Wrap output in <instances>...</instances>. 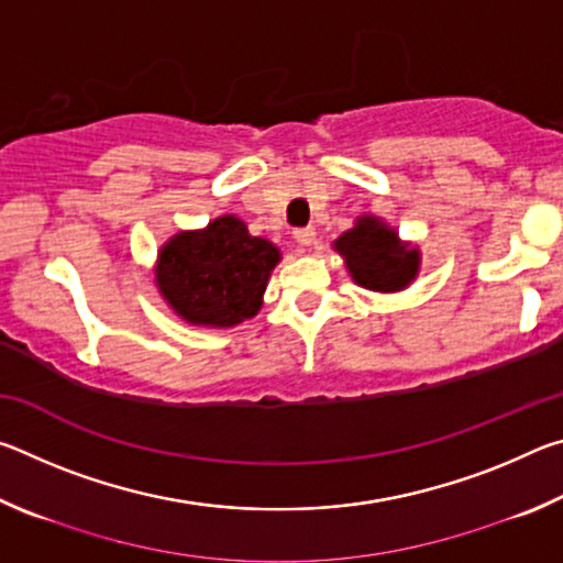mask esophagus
I'll return each mask as SVG.
<instances>
[{
    "mask_svg": "<svg viewBox=\"0 0 563 563\" xmlns=\"http://www.w3.org/2000/svg\"><path fill=\"white\" fill-rule=\"evenodd\" d=\"M292 235H295V241H298V243L305 245V247L316 245V238H318L316 228H310V225H308V228H295Z\"/></svg>",
    "mask_w": 563,
    "mask_h": 563,
    "instance_id": "obj_1",
    "label": "esophagus"
}]
</instances>
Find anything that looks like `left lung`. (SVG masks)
Masks as SVG:
<instances>
[{
  "instance_id": "8db88e82",
  "label": "left lung",
  "mask_w": 563,
  "mask_h": 563,
  "mask_svg": "<svg viewBox=\"0 0 563 563\" xmlns=\"http://www.w3.org/2000/svg\"><path fill=\"white\" fill-rule=\"evenodd\" d=\"M332 247L345 258L352 280L375 292L405 290L422 261L417 245L399 241L395 228L377 216H360L355 228L342 233Z\"/></svg>"
}]
</instances>
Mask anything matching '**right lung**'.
I'll use <instances>...</instances> for the list:
<instances>
[{
	"label": "right lung",
	"mask_w": 563,
	"mask_h": 563,
	"mask_svg": "<svg viewBox=\"0 0 563 563\" xmlns=\"http://www.w3.org/2000/svg\"><path fill=\"white\" fill-rule=\"evenodd\" d=\"M280 251L247 233L235 216H221L203 231H180L161 247L156 285L170 310L190 325L233 328L258 316Z\"/></svg>",
	"instance_id": "add662e5"
}]
</instances>
